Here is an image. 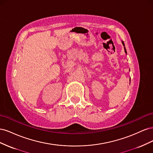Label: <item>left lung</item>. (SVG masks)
<instances>
[{"instance_id": "8db88e82", "label": "left lung", "mask_w": 153, "mask_h": 153, "mask_svg": "<svg viewBox=\"0 0 153 153\" xmlns=\"http://www.w3.org/2000/svg\"><path fill=\"white\" fill-rule=\"evenodd\" d=\"M122 43H123V46H124V52H125V53H126V54H127V52H126V48H125V45H124V42L123 41H122Z\"/></svg>"}]
</instances>
